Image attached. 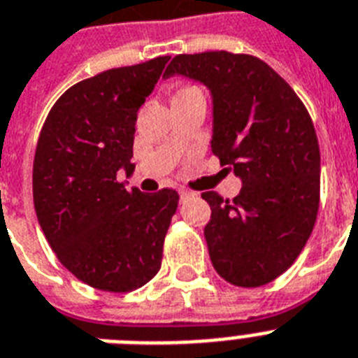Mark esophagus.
<instances>
[{
	"label": "esophagus",
	"instance_id": "obj_1",
	"mask_svg": "<svg viewBox=\"0 0 358 358\" xmlns=\"http://www.w3.org/2000/svg\"><path fill=\"white\" fill-rule=\"evenodd\" d=\"M189 196H194L193 191H189V189H180V198L184 200V198H189Z\"/></svg>",
	"mask_w": 358,
	"mask_h": 358
}]
</instances>
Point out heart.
Masks as SVG:
<instances>
[{
	"instance_id": "b5f03b06",
	"label": "heart",
	"mask_w": 358,
	"mask_h": 358,
	"mask_svg": "<svg viewBox=\"0 0 358 358\" xmlns=\"http://www.w3.org/2000/svg\"><path fill=\"white\" fill-rule=\"evenodd\" d=\"M184 91H185V89H184Z\"/></svg>"
}]
</instances>
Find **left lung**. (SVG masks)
I'll return each instance as SVG.
<instances>
[{
	"mask_svg": "<svg viewBox=\"0 0 358 358\" xmlns=\"http://www.w3.org/2000/svg\"><path fill=\"white\" fill-rule=\"evenodd\" d=\"M182 74L209 87L213 155L242 178L233 200L202 193L211 206L203 235L216 273L260 287L302 253L320 203V149L306 105L266 62L227 50L178 54L164 78Z\"/></svg>",
	"mask_w": 358,
	"mask_h": 358,
	"instance_id": "8db88e82",
	"label": "left lung"
}]
</instances>
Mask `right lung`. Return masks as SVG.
I'll use <instances>...</instances> for the list:
<instances>
[{"label": "right lung", "instance_id": "obj_1", "mask_svg": "<svg viewBox=\"0 0 358 358\" xmlns=\"http://www.w3.org/2000/svg\"><path fill=\"white\" fill-rule=\"evenodd\" d=\"M169 56L109 69L74 83L47 114L36 145L32 194L43 235L78 280L129 293L160 271L178 193L125 189L134 123Z\"/></svg>", "mask_w": 358, "mask_h": 358}]
</instances>
